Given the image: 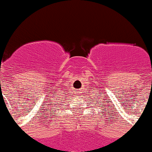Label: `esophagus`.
Here are the masks:
<instances>
[{
    "mask_svg": "<svg viewBox=\"0 0 152 152\" xmlns=\"http://www.w3.org/2000/svg\"><path fill=\"white\" fill-rule=\"evenodd\" d=\"M79 93H79V90H77V91H76V93H75V94H76V95H77V96H78V97H80V96H79Z\"/></svg>",
    "mask_w": 152,
    "mask_h": 152,
    "instance_id": "obj_1",
    "label": "esophagus"
}]
</instances>
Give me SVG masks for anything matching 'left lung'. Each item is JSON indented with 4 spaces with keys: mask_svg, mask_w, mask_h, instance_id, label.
Masks as SVG:
<instances>
[{
    "mask_svg": "<svg viewBox=\"0 0 152 152\" xmlns=\"http://www.w3.org/2000/svg\"><path fill=\"white\" fill-rule=\"evenodd\" d=\"M104 106H105V105H104ZM100 107H101V106H100ZM104 110H105V109H104Z\"/></svg>",
    "mask_w": 152,
    "mask_h": 152,
    "instance_id": "8db88e82",
    "label": "left lung"
}]
</instances>
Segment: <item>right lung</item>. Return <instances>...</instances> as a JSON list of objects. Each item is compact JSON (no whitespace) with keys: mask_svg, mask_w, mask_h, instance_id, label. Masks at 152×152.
<instances>
[{"mask_svg":"<svg viewBox=\"0 0 152 152\" xmlns=\"http://www.w3.org/2000/svg\"><path fill=\"white\" fill-rule=\"evenodd\" d=\"M66 99H67V98H66ZM59 102V103H58L57 104L59 105V106L62 105V104H62V102ZM56 106H57V107H59V106H58V105H56ZM58 110H59V109H58Z\"/></svg>","mask_w":152,"mask_h":152,"instance_id":"add662e5","label":"right lung"}]
</instances>
